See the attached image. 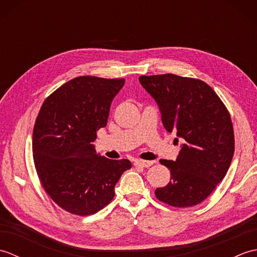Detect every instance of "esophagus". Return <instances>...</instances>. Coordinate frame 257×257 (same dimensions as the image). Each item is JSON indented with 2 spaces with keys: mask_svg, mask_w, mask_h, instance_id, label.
Here are the masks:
<instances>
[{
  "mask_svg": "<svg viewBox=\"0 0 257 257\" xmlns=\"http://www.w3.org/2000/svg\"><path fill=\"white\" fill-rule=\"evenodd\" d=\"M154 165V161H148V160H136L135 166L137 167H143V168H148Z\"/></svg>",
  "mask_w": 257,
  "mask_h": 257,
  "instance_id": "esophagus-1",
  "label": "esophagus"
}]
</instances>
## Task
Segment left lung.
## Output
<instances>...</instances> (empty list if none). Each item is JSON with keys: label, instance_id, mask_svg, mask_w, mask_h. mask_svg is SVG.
Segmentation results:
<instances>
[{"label": "left lung", "instance_id": "1", "mask_svg": "<svg viewBox=\"0 0 257 257\" xmlns=\"http://www.w3.org/2000/svg\"><path fill=\"white\" fill-rule=\"evenodd\" d=\"M156 100L163 127L182 139L176 161L160 160L170 182L155 194L165 203L188 207L201 203L220 183L234 155V132L226 107L204 81L173 74L140 76Z\"/></svg>", "mask_w": 257, "mask_h": 257}]
</instances>
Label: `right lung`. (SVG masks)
<instances>
[{"label":"right lung","mask_w":257,"mask_h":257,"mask_svg":"<svg viewBox=\"0 0 257 257\" xmlns=\"http://www.w3.org/2000/svg\"><path fill=\"white\" fill-rule=\"evenodd\" d=\"M124 79L81 76L48 96L33 130V158L47 194L77 215L101 210L114 196V185L132 168L127 159L97 154L98 129L105 127L112 99Z\"/></svg>","instance_id":"1"}]
</instances>
